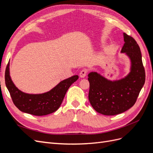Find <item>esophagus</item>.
Instances as JSON below:
<instances>
[{
	"mask_svg": "<svg viewBox=\"0 0 153 153\" xmlns=\"http://www.w3.org/2000/svg\"><path fill=\"white\" fill-rule=\"evenodd\" d=\"M86 74H87V70L84 69L80 71L79 75L81 78H84L86 76Z\"/></svg>",
	"mask_w": 153,
	"mask_h": 153,
	"instance_id": "obj_1",
	"label": "esophagus"
}]
</instances>
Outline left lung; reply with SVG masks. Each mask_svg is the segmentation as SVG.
Here are the masks:
<instances>
[{
    "label": "left lung",
    "instance_id": "1",
    "mask_svg": "<svg viewBox=\"0 0 153 153\" xmlns=\"http://www.w3.org/2000/svg\"><path fill=\"white\" fill-rule=\"evenodd\" d=\"M123 37L124 43L121 53H125L130 61L128 75L115 80H108L97 72L88 75L89 102L96 112L105 115L121 114L132 107L145 83L139 46L132 37L125 33Z\"/></svg>",
    "mask_w": 153,
    "mask_h": 153
}]
</instances>
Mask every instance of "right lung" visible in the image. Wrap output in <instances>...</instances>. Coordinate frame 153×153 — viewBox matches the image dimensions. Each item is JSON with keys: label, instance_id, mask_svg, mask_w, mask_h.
I'll use <instances>...</instances> for the list:
<instances>
[{"label": "right lung", "instance_id": "add662e5", "mask_svg": "<svg viewBox=\"0 0 153 153\" xmlns=\"http://www.w3.org/2000/svg\"><path fill=\"white\" fill-rule=\"evenodd\" d=\"M78 78L74 75L60 82L50 91L42 94H28L18 89L14 84L10 72V62L5 73V82L12 100L23 112L42 116L55 112L61 106L69 87Z\"/></svg>", "mask_w": 153, "mask_h": 153}]
</instances>
